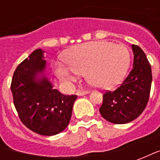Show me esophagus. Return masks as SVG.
<instances>
[{
	"mask_svg": "<svg viewBox=\"0 0 160 160\" xmlns=\"http://www.w3.org/2000/svg\"><path fill=\"white\" fill-rule=\"evenodd\" d=\"M89 92L88 91H83V90H78L77 91L76 94L78 95V96H83V95H85V94L88 93Z\"/></svg>",
	"mask_w": 160,
	"mask_h": 160,
	"instance_id": "1",
	"label": "esophagus"
}]
</instances>
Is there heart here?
<instances>
[{
	"label": "heart",
	"mask_w": 160,
	"mask_h": 160,
	"mask_svg": "<svg viewBox=\"0 0 160 160\" xmlns=\"http://www.w3.org/2000/svg\"><path fill=\"white\" fill-rule=\"evenodd\" d=\"M68 65L57 62V77L65 83H72L86 73L88 82L95 87L109 89L117 86L126 74L129 52L126 46L106 41H95L74 46L67 52Z\"/></svg>",
	"instance_id": "b5f03b06"
}]
</instances>
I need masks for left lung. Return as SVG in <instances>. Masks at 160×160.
<instances>
[{
    "label": "left lung",
    "mask_w": 160,
    "mask_h": 160,
    "mask_svg": "<svg viewBox=\"0 0 160 160\" xmlns=\"http://www.w3.org/2000/svg\"><path fill=\"white\" fill-rule=\"evenodd\" d=\"M133 69L120 87L103 95L99 108L101 116L110 122L123 124L132 122L143 112L148 104L152 76L151 65L144 51L132 44Z\"/></svg>",
    "instance_id": "obj_1"
}]
</instances>
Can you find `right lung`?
<instances>
[{
	"label": "right lung",
	"mask_w": 160,
	"mask_h": 160,
	"mask_svg": "<svg viewBox=\"0 0 160 160\" xmlns=\"http://www.w3.org/2000/svg\"><path fill=\"white\" fill-rule=\"evenodd\" d=\"M43 50H34L17 67L11 83L13 104L23 124L41 135H55L69 123L76 95L53 89L43 74ZM41 75V77H38Z\"/></svg>",
	"instance_id": "obj_1"
}]
</instances>
